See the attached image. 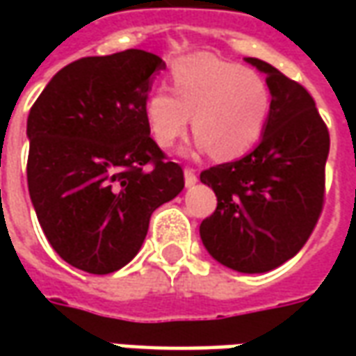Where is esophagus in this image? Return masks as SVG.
I'll use <instances>...</instances> for the list:
<instances>
[{
  "label": "esophagus",
  "instance_id": "34e87169",
  "mask_svg": "<svg viewBox=\"0 0 356 356\" xmlns=\"http://www.w3.org/2000/svg\"><path fill=\"white\" fill-rule=\"evenodd\" d=\"M196 181H198V177H196L194 170H191V168H185V185L193 186V185H196Z\"/></svg>",
  "mask_w": 356,
  "mask_h": 356
}]
</instances>
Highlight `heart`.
<instances>
[{
	"mask_svg": "<svg viewBox=\"0 0 356 356\" xmlns=\"http://www.w3.org/2000/svg\"><path fill=\"white\" fill-rule=\"evenodd\" d=\"M171 90L154 89L145 101L152 139L162 148L177 143L191 125L200 148L231 160L254 147L270 112V89L254 70L196 53L171 66Z\"/></svg>",
	"mask_w": 356,
	"mask_h": 356,
	"instance_id": "obj_1",
	"label": "heart"
}]
</instances>
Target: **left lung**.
<instances>
[{
	"label": "left lung",
	"mask_w": 356,
	"mask_h": 356,
	"mask_svg": "<svg viewBox=\"0 0 356 356\" xmlns=\"http://www.w3.org/2000/svg\"><path fill=\"white\" fill-rule=\"evenodd\" d=\"M270 112L261 143L244 158L202 171L217 208L200 225L208 254L238 273H267L303 248L324 204L328 127L313 97L265 60Z\"/></svg>",
	"instance_id": "8db88e82"
}]
</instances>
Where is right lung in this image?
I'll list each match as a JSON object with an SVG mask.
<instances>
[{"instance_id":"obj_1","label":"right lung","mask_w":356,"mask_h":356,"mask_svg":"<svg viewBox=\"0 0 356 356\" xmlns=\"http://www.w3.org/2000/svg\"><path fill=\"white\" fill-rule=\"evenodd\" d=\"M165 63L127 49L58 70L30 108L28 191L68 265L108 275L131 261L156 208L185 186L150 137L145 101Z\"/></svg>"}]
</instances>
